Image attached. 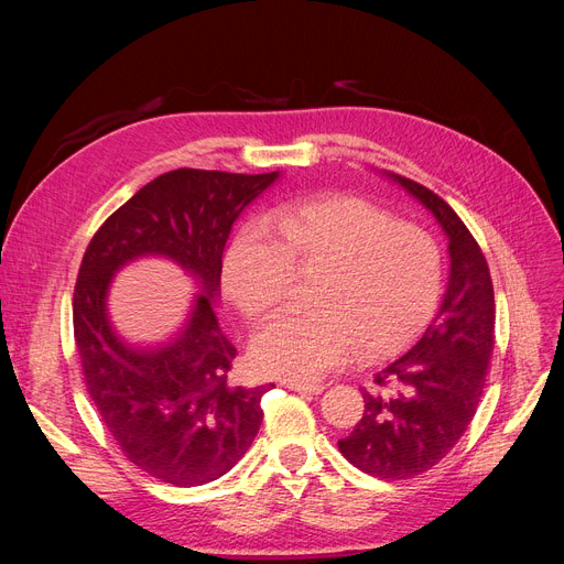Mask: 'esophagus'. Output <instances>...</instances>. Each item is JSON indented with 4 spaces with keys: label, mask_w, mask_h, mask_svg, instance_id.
Returning <instances> with one entry per match:
<instances>
[{
    "label": "esophagus",
    "mask_w": 564,
    "mask_h": 564,
    "mask_svg": "<svg viewBox=\"0 0 564 564\" xmlns=\"http://www.w3.org/2000/svg\"><path fill=\"white\" fill-rule=\"evenodd\" d=\"M283 387L302 395H319L324 391L322 383H302V381H290V379L283 381Z\"/></svg>",
    "instance_id": "obj_1"
}]
</instances>
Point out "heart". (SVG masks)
I'll return each instance as SVG.
<instances>
[{
    "mask_svg": "<svg viewBox=\"0 0 564 564\" xmlns=\"http://www.w3.org/2000/svg\"><path fill=\"white\" fill-rule=\"evenodd\" d=\"M235 232L221 267L226 297L247 317L279 306L292 262L324 267L308 315H279L251 340L253 368L264 377L315 381L361 354L389 357L432 319L443 290L434 237L395 224L377 205L332 196L285 205Z\"/></svg>",
    "mask_w": 564,
    "mask_h": 564,
    "instance_id": "obj_1",
    "label": "heart"
}]
</instances>
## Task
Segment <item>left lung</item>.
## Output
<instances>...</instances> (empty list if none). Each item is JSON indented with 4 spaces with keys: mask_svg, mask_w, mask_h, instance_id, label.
<instances>
[{
    "mask_svg": "<svg viewBox=\"0 0 564 564\" xmlns=\"http://www.w3.org/2000/svg\"><path fill=\"white\" fill-rule=\"evenodd\" d=\"M448 237L451 274L421 340L375 372L364 416L340 453L377 478H413L446 457L476 416L494 349V285L487 260L453 207L427 187L383 171Z\"/></svg>",
    "mask_w": 564,
    "mask_h": 564,
    "instance_id": "left-lung-1",
    "label": "left lung"
}]
</instances>
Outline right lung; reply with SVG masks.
Segmentation results:
<instances>
[{"label": "right lung", "instance_id": "add662e5", "mask_svg": "<svg viewBox=\"0 0 564 564\" xmlns=\"http://www.w3.org/2000/svg\"><path fill=\"white\" fill-rule=\"evenodd\" d=\"M281 171L245 175L175 169L141 187L88 245L73 297L75 343L88 395L126 457L162 482L198 487L228 473L262 423V395L230 387L235 347L215 313L232 224ZM139 257H164L199 292L184 329L164 346H137L108 317L112 276Z\"/></svg>", "mask_w": 564, "mask_h": 564}]
</instances>
